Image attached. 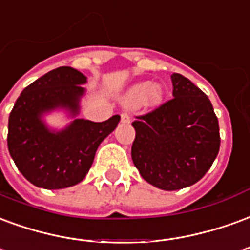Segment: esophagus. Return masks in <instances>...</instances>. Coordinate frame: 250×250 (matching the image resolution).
<instances>
[{"instance_id":"esophagus-1","label":"esophagus","mask_w":250,"mask_h":250,"mask_svg":"<svg viewBox=\"0 0 250 250\" xmlns=\"http://www.w3.org/2000/svg\"><path fill=\"white\" fill-rule=\"evenodd\" d=\"M121 123H123V124L130 123V117H129V114H126V113L121 114Z\"/></svg>"}]
</instances>
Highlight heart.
Masks as SVG:
<instances>
[{
  "label": "heart",
  "instance_id": "obj_1",
  "mask_svg": "<svg viewBox=\"0 0 250 250\" xmlns=\"http://www.w3.org/2000/svg\"><path fill=\"white\" fill-rule=\"evenodd\" d=\"M165 90L158 83H137L120 96V104L125 107L141 105L145 109H156L164 103Z\"/></svg>",
  "mask_w": 250,
  "mask_h": 250
}]
</instances>
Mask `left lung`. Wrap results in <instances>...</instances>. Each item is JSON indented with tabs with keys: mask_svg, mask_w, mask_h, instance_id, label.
Listing matches in <instances>:
<instances>
[{
	"mask_svg": "<svg viewBox=\"0 0 250 250\" xmlns=\"http://www.w3.org/2000/svg\"><path fill=\"white\" fill-rule=\"evenodd\" d=\"M173 97L132 124V160L141 177L163 190L200 181L220 150V127L212 103L201 89L173 73Z\"/></svg>",
	"mask_w": 250,
	"mask_h": 250,
	"instance_id": "left-lung-1",
	"label": "left lung"
}]
</instances>
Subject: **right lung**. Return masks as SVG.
Returning <instances> with one entry per match:
<instances>
[{"label": "right lung", "mask_w": 250, "mask_h": 250, "mask_svg": "<svg viewBox=\"0 0 250 250\" xmlns=\"http://www.w3.org/2000/svg\"><path fill=\"white\" fill-rule=\"evenodd\" d=\"M86 76L70 66L53 69L26 86L9 116L8 149L29 183L42 189H63L81 183L100 144L117 127L116 114L104 123L78 118ZM65 114L63 128L50 127L46 116Z\"/></svg>", "instance_id": "1"}]
</instances>
